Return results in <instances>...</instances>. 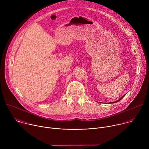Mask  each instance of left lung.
<instances>
[{"label": "left lung", "instance_id": "1", "mask_svg": "<svg viewBox=\"0 0 149 149\" xmlns=\"http://www.w3.org/2000/svg\"><path fill=\"white\" fill-rule=\"evenodd\" d=\"M124 95H123V97H121V98H120V100H118V101H116V102H113V103H114V102H118V101H120V100H121V99H122V98H123V97H124ZM113 102H110V103H113Z\"/></svg>", "mask_w": 149, "mask_h": 149}]
</instances>
